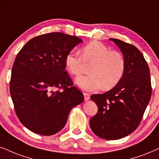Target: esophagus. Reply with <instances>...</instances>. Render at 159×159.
<instances>
[{"instance_id":"obj_1","label":"esophagus","mask_w":159,"mask_h":159,"mask_svg":"<svg viewBox=\"0 0 159 159\" xmlns=\"http://www.w3.org/2000/svg\"><path fill=\"white\" fill-rule=\"evenodd\" d=\"M84 95V99H85V101H88L90 99V95L87 93H83Z\"/></svg>"}]
</instances>
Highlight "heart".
<instances>
[{
    "instance_id": "heart-1",
    "label": "heart",
    "mask_w": 159,
    "mask_h": 159,
    "mask_svg": "<svg viewBox=\"0 0 159 159\" xmlns=\"http://www.w3.org/2000/svg\"><path fill=\"white\" fill-rule=\"evenodd\" d=\"M84 62H93L89 68V75L78 76L75 83L81 89L93 91L102 86L111 89L118 84L124 76L126 63L122 54L111 51L108 46L99 41H92L81 49V57L73 52L65 57V67L72 75H79Z\"/></svg>"
}]
</instances>
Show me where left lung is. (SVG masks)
Segmentation results:
<instances>
[{
    "label": "left lung",
    "mask_w": 159,
    "mask_h": 159,
    "mask_svg": "<svg viewBox=\"0 0 159 159\" xmlns=\"http://www.w3.org/2000/svg\"><path fill=\"white\" fill-rule=\"evenodd\" d=\"M119 47L126 63L121 81L103 94H93L98 112L90 127L99 138L116 140L130 135L138 127L148 106L152 89L148 62L136 46L110 38Z\"/></svg>",
    "instance_id": "8db88e82"
}]
</instances>
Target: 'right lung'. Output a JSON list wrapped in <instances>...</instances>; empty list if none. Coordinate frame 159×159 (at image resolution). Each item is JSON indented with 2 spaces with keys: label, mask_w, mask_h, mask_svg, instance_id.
I'll use <instances>...</instances> for the list:
<instances>
[{
  "label": "right lung",
  "mask_w": 159,
  "mask_h": 159,
  "mask_svg": "<svg viewBox=\"0 0 159 159\" xmlns=\"http://www.w3.org/2000/svg\"><path fill=\"white\" fill-rule=\"evenodd\" d=\"M82 42L76 36L48 33L32 38L17 54L10 94L20 121L35 134L58 133L70 110L83 102V93L73 86L65 70L66 54Z\"/></svg>",
  "instance_id": "obj_1"
}]
</instances>
